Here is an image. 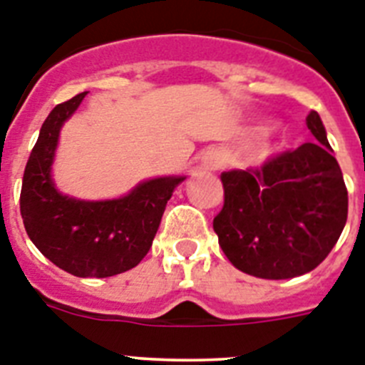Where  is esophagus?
Masks as SVG:
<instances>
[{
	"label": "esophagus",
	"instance_id": "1",
	"mask_svg": "<svg viewBox=\"0 0 365 365\" xmlns=\"http://www.w3.org/2000/svg\"><path fill=\"white\" fill-rule=\"evenodd\" d=\"M201 166L205 170H219L222 166V155L217 150H208L202 155Z\"/></svg>",
	"mask_w": 365,
	"mask_h": 365
}]
</instances>
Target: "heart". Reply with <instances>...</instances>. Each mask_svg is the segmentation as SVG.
<instances>
[{
    "label": "heart",
    "instance_id": "heart-1",
    "mask_svg": "<svg viewBox=\"0 0 365 365\" xmlns=\"http://www.w3.org/2000/svg\"><path fill=\"white\" fill-rule=\"evenodd\" d=\"M272 128H274V122L265 120V122H259V124H257V125H254L252 131L256 135H267V133H269V131H272Z\"/></svg>",
    "mask_w": 365,
    "mask_h": 365
}]
</instances>
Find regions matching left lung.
Here are the masks:
<instances>
[{
	"label": "left lung",
	"mask_w": 365,
	"mask_h": 365,
	"mask_svg": "<svg viewBox=\"0 0 365 365\" xmlns=\"http://www.w3.org/2000/svg\"><path fill=\"white\" fill-rule=\"evenodd\" d=\"M307 128L316 143L256 170L221 173L225 205L214 230L225 256L241 272L263 279L311 272L346 227V182L316 111L309 113Z\"/></svg>",
	"instance_id": "1"
}]
</instances>
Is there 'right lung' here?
Here are the masks:
<instances>
[{"label":"right lung","mask_w":365,"mask_h":365,"mask_svg":"<svg viewBox=\"0 0 365 365\" xmlns=\"http://www.w3.org/2000/svg\"><path fill=\"white\" fill-rule=\"evenodd\" d=\"M86 95L58 104L45 118L25 166L19 210L31 241L54 265L78 278H109L143 261L166 202L186 177L146 179L122 197L104 201L60 192L53 179L58 138Z\"/></svg>","instance_id":"right-lung-1"}]
</instances>
